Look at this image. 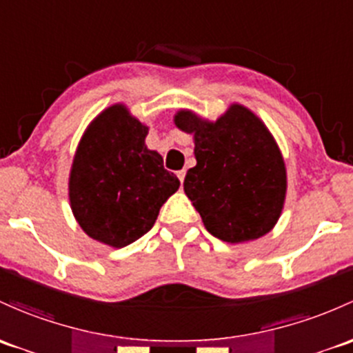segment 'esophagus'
I'll list each match as a JSON object with an SVG mask.
<instances>
[{
  "label": "esophagus",
  "mask_w": 353,
  "mask_h": 353,
  "mask_svg": "<svg viewBox=\"0 0 353 353\" xmlns=\"http://www.w3.org/2000/svg\"><path fill=\"white\" fill-rule=\"evenodd\" d=\"M177 177H179V181H181V184L184 183V177H186V170H179V172H177Z\"/></svg>",
  "instance_id": "1"
}]
</instances>
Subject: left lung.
Masks as SVG:
<instances>
[{
	"label": "left lung",
	"mask_w": 353,
	"mask_h": 353,
	"mask_svg": "<svg viewBox=\"0 0 353 353\" xmlns=\"http://www.w3.org/2000/svg\"><path fill=\"white\" fill-rule=\"evenodd\" d=\"M174 123L194 140L184 192L205 228L226 243L257 240L283 213L288 174L279 145L252 110L233 103L210 121L179 110Z\"/></svg>",
	"instance_id": "8db88e82"
}]
</instances>
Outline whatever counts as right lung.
<instances>
[{"instance_id": "1", "label": "right lung", "mask_w": 353, "mask_h": 353, "mask_svg": "<svg viewBox=\"0 0 353 353\" xmlns=\"http://www.w3.org/2000/svg\"><path fill=\"white\" fill-rule=\"evenodd\" d=\"M147 125L117 103L88 125L70 165L74 218L88 236L113 248L145 235L179 189L161 154L147 148Z\"/></svg>"}]
</instances>
